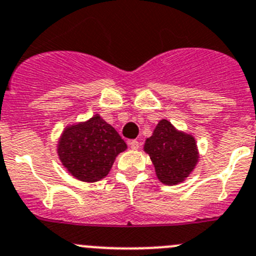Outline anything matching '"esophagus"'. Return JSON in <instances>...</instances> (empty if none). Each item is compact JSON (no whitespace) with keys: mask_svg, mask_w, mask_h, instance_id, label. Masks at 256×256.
Masks as SVG:
<instances>
[{"mask_svg":"<svg viewBox=\"0 0 256 256\" xmlns=\"http://www.w3.org/2000/svg\"><path fill=\"white\" fill-rule=\"evenodd\" d=\"M128 145H130L131 149H134V150H138L140 146V142H138V140H130V142H128Z\"/></svg>","mask_w":256,"mask_h":256,"instance_id":"esophagus-1","label":"esophagus"}]
</instances>
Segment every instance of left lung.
I'll return each mask as SVG.
<instances>
[{"mask_svg":"<svg viewBox=\"0 0 256 256\" xmlns=\"http://www.w3.org/2000/svg\"><path fill=\"white\" fill-rule=\"evenodd\" d=\"M144 149L150 156L156 176L166 185L181 182L198 162L194 138L177 131L167 120L160 121Z\"/></svg>","mask_w":256,"mask_h":256,"instance_id":"8db88e82","label":"left lung"}]
</instances>
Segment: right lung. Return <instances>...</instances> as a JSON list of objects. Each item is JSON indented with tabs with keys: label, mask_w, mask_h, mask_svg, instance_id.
I'll use <instances>...</instances> for the list:
<instances>
[{
	"label": "right lung",
	"mask_w": 256,
	"mask_h": 256,
	"mask_svg": "<svg viewBox=\"0 0 256 256\" xmlns=\"http://www.w3.org/2000/svg\"><path fill=\"white\" fill-rule=\"evenodd\" d=\"M126 149L116 130L98 114L68 128L58 144V156L74 177L96 182L108 174L114 158Z\"/></svg>",
	"instance_id": "1"
}]
</instances>
